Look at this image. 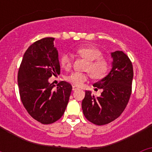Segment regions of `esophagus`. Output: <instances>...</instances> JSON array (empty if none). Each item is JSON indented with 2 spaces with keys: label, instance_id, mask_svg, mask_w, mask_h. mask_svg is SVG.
Segmentation results:
<instances>
[{
  "label": "esophagus",
  "instance_id": "1",
  "mask_svg": "<svg viewBox=\"0 0 152 152\" xmlns=\"http://www.w3.org/2000/svg\"><path fill=\"white\" fill-rule=\"evenodd\" d=\"M77 89H78V88H77V87H75V86H73V87H72V91H77Z\"/></svg>",
  "mask_w": 152,
  "mask_h": 152
}]
</instances>
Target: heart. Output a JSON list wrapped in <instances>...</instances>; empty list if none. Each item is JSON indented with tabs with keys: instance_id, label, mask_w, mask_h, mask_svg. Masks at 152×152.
Returning <instances> with one entry per match:
<instances>
[{
	"instance_id": "heart-1",
	"label": "heart",
	"mask_w": 152,
	"mask_h": 152,
	"mask_svg": "<svg viewBox=\"0 0 152 152\" xmlns=\"http://www.w3.org/2000/svg\"><path fill=\"white\" fill-rule=\"evenodd\" d=\"M76 53L84 59L88 60L85 70L88 71L93 77L96 79L105 77L109 71V63L101 58L102 53L100 50L93 46H82L76 49ZM60 64L64 69L71 68L72 64V56L70 53L65 52L60 58ZM89 77L88 73L73 72L66 77V80L75 86H82Z\"/></svg>"
}]
</instances>
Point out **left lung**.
Masks as SVG:
<instances>
[{"mask_svg":"<svg viewBox=\"0 0 152 152\" xmlns=\"http://www.w3.org/2000/svg\"><path fill=\"white\" fill-rule=\"evenodd\" d=\"M112 69L110 73L94 84L103 90L100 96L85 91L82 110L86 119L102 126L117 119L124 111L132 93L133 68L129 57L123 51L111 52Z\"/></svg>","mask_w":152,"mask_h":152,"instance_id":"1","label":"left lung"}]
</instances>
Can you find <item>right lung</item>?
I'll list each match as a JSON object with an SVG mask.
<instances>
[{
    "label": "right lung",
    "instance_id": "right-lung-1",
    "mask_svg": "<svg viewBox=\"0 0 152 152\" xmlns=\"http://www.w3.org/2000/svg\"><path fill=\"white\" fill-rule=\"evenodd\" d=\"M55 38L35 42L24 53L19 68L17 82L21 101L34 119L42 124L58 120L68 105L72 87L61 81L55 89L49 82L52 75L60 74L58 53Z\"/></svg>",
    "mask_w": 152,
    "mask_h": 152
}]
</instances>
